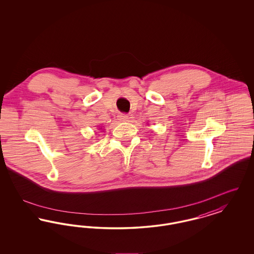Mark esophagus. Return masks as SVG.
Instances as JSON below:
<instances>
[{
    "label": "esophagus",
    "mask_w": 254,
    "mask_h": 254,
    "mask_svg": "<svg viewBox=\"0 0 254 254\" xmlns=\"http://www.w3.org/2000/svg\"><path fill=\"white\" fill-rule=\"evenodd\" d=\"M118 118L122 122H127L128 120V115L126 113H119L118 114Z\"/></svg>",
    "instance_id": "obj_1"
}]
</instances>
